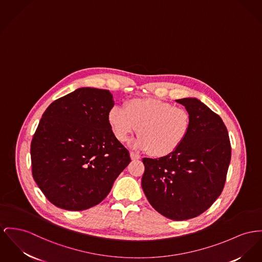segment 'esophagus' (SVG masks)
Here are the masks:
<instances>
[{
  "instance_id": "obj_1",
  "label": "esophagus",
  "mask_w": 262,
  "mask_h": 262,
  "mask_svg": "<svg viewBox=\"0 0 262 262\" xmlns=\"http://www.w3.org/2000/svg\"><path fill=\"white\" fill-rule=\"evenodd\" d=\"M130 158H131V160H133V161H136V160H139L140 156L138 155V154L134 153V152H131V153H130Z\"/></svg>"
}]
</instances>
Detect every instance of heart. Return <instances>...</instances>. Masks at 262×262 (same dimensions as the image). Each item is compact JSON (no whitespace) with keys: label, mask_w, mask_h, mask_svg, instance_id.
<instances>
[{"label":"heart","mask_w":262,"mask_h":262,"mask_svg":"<svg viewBox=\"0 0 262 262\" xmlns=\"http://www.w3.org/2000/svg\"><path fill=\"white\" fill-rule=\"evenodd\" d=\"M107 121L119 142H126L138 130L140 136L131 146L158 158L173 154L183 145L192 122L184 107L152 97L132 98L124 108L111 107Z\"/></svg>","instance_id":"1"}]
</instances>
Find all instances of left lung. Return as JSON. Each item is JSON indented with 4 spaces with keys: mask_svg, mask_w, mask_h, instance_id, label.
<instances>
[{
    "mask_svg": "<svg viewBox=\"0 0 262 262\" xmlns=\"http://www.w3.org/2000/svg\"><path fill=\"white\" fill-rule=\"evenodd\" d=\"M191 116L190 133L173 154L144 158L142 189L149 203L173 221L195 217L223 192L231 149L222 118L201 100H176Z\"/></svg>",
    "mask_w": 262,
    "mask_h": 262,
    "instance_id": "obj_1",
    "label": "left lung"
}]
</instances>
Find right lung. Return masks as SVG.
Here are the masks:
<instances>
[{
    "instance_id": "1",
    "label": "right lung",
    "mask_w": 262,
    "mask_h": 262,
    "mask_svg": "<svg viewBox=\"0 0 262 262\" xmlns=\"http://www.w3.org/2000/svg\"><path fill=\"white\" fill-rule=\"evenodd\" d=\"M109 90L77 88L50 105L31 144L34 180L57 208L83 210L101 203L131 162L107 121Z\"/></svg>"
}]
</instances>
